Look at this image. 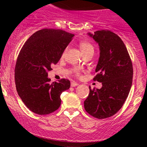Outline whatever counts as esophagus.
I'll list each match as a JSON object with an SVG mask.
<instances>
[{
    "mask_svg": "<svg viewBox=\"0 0 147 147\" xmlns=\"http://www.w3.org/2000/svg\"><path fill=\"white\" fill-rule=\"evenodd\" d=\"M79 84L77 83V82H71V86L72 87H75V86H77Z\"/></svg>",
    "mask_w": 147,
    "mask_h": 147,
    "instance_id": "1",
    "label": "esophagus"
}]
</instances>
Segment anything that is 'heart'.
Wrapping results in <instances>:
<instances>
[{"mask_svg":"<svg viewBox=\"0 0 147 147\" xmlns=\"http://www.w3.org/2000/svg\"><path fill=\"white\" fill-rule=\"evenodd\" d=\"M79 48H80L81 51H82V52L83 53L84 55H85V54L88 53V52H94L93 46H92V45H91L90 43H88V42H86V41L81 42V43H79ZM66 50H67V49H65V51L63 52V55H65ZM74 72H75V73L76 74V75H79V69L75 68V70H74Z\"/></svg>","mask_w":147,"mask_h":147,"instance_id":"obj_1","label":"heart"}]
</instances>
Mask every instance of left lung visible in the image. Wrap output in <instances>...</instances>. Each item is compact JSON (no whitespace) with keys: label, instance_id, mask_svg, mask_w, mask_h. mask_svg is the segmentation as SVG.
<instances>
[{"label":"left lung","instance_id":"obj_1","mask_svg":"<svg viewBox=\"0 0 147 147\" xmlns=\"http://www.w3.org/2000/svg\"><path fill=\"white\" fill-rule=\"evenodd\" d=\"M99 45V57L94 80L100 89H90L84 109L90 115L104 119L114 115L125 102L133 82V65L122 40L109 30L88 33Z\"/></svg>","mask_w":147,"mask_h":147}]
</instances>
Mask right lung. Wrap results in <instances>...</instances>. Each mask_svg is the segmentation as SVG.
I'll use <instances>...</instances> for the list:
<instances>
[{
    "label": "right lung",
    "mask_w": 147,
    "mask_h": 147,
    "mask_svg": "<svg viewBox=\"0 0 147 147\" xmlns=\"http://www.w3.org/2000/svg\"><path fill=\"white\" fill-rule=\"evenodd\" d=\"M75 35L61 30H40L27 40L15 67L16 91L25 105L38 115L57 111L60 96L70 88V82L62 79L50 83L48 72L56 64Z\"/></svg>",
    "instance_id": "right-lung-1"
}]
</instances>
